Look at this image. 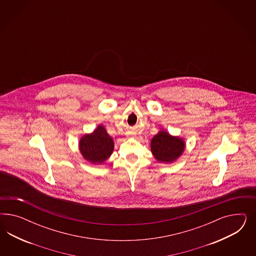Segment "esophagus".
<instances>
[{
	"instance_id": "esophagus-1",
	"label": "esophagus",
	"mask_w": 256,
	"mask_h": 256,
	"mask_svg": "<svg viewBox=\"0 0 256 256\" xmlns=\"http://www.w3.org/2000/svg\"><path fill=\"white\" fill-rule=\"evenodd\" d=\"M136 136H137L136 132H133V130H128V132H126V137L128 138H135Z\"/></svg>"
}]
</instances>
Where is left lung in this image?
<instances>
[{
	"label": "left lung",
	"instance_id": "obj_1",
	"mask_svg": "<svg viewBox=\"0 0 256 256\" xmlns=\"http://www.w3.org/2000/svg\"><path fill=\"white\" fill-rule=\"evenodd\" d=\"M151 152L158 162L170 164L176 162L186 148L185 140L170 135L165 130H160L151 140Z\"/></svg>",
	"mask_w": 256,
	"mask_h": 256
}]
</instances>
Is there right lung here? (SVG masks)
Segmentation results:
<instances>
[{"mask_svg":"<svg viewBox=\"0 0 256 256\" xmlns=\"http://www.w3.org/2000/svg\"><path fill=\"white\" fill-rule=\"evenodd\" d=\"M78 149L86 162L93 165H100L112 154L114 142L104 126L100 124L91 133H86L80 137Z\"/></svg>","mask_w":256,"mask_h":256,"instance_id":"1","label":"right lung"}]
</instances>
